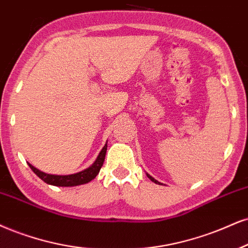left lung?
<instances>
[{"label": "left lung", "instance_id": "8db88e82", "mask_svg": "<svg viewBox=\"0 0 248 248\" xmlns=\"http://www.w3.org/2000/svg\"><path fill=\"white\" fill-rule=\"evenodd\" d=\"M146 175H147V177H148V178H149V179H151V180H152V182H154V183H155V184L162 185L160 182H157V180H156V179H154V178H153V177H152V176H149V175H148V173H146Z\"/></svg>", "mask_w": 248, "mask_h": 248}]
</instances>
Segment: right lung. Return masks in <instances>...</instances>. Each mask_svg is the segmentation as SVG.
Returning <instances> with one entry per match:
<instances>
[{
	"label": "right lung",
	"instance_id": "right-lung-1",
	"mask_svg": "<svg viewBox=\"0 0 248 248\" xmlns=\"http://www.w3.org/2000/svg\"><path fill=\"white\" fill-rule=\"evenodd\" d=\"M106 152H107V143L105 147L102 148V151L100 152L99 156L94 162L93 164L87 169L80 171V172L72 173V175H65V176H60V175H49V173H46L36 169L32 166V164L29 163L31 169L33 170V172L35 173L39 178H41L45 183L49 185L54 186H77V185H82L86 184V183L91 182L92 179H94L96 177L97 173L100 172L101 167L103 166V161H105L106 157Z\"/></svg>",
	"mask_w": 248,
	"mask_h": 248
}]
</instances>
